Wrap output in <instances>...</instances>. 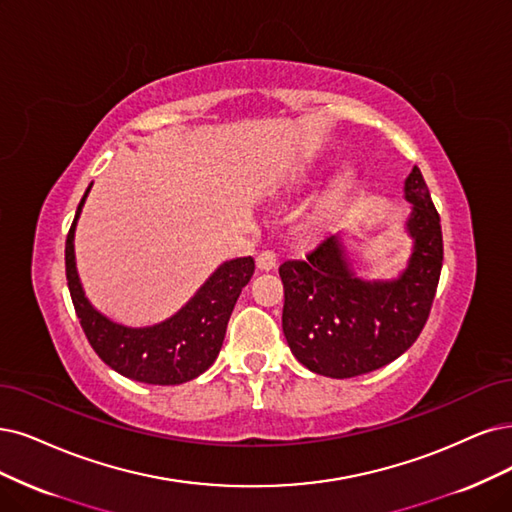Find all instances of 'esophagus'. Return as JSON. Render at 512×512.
Listing matches in <instances>:
<instances>
[{
    "label": "esophagus",
    "instance_id": "obj_1",
    "mask_svg": "<svg viewBox=\"0 0 512 512\" xmlns=\"http://www.w3.org/2000/svg\"><path fill=\"white\" fill-rule=\"evenodd\" d=\"M255 261H257V268L263 272H270L276 268V255L272 251H261Z\"/></svg>",
    "mask_w": 512,
    "mask_h": 512
}]
</instances>
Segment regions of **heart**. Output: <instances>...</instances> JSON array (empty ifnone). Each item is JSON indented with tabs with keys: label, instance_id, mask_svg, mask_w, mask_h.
<instances>
[{
	"label": "heart",
	"instance_id": "b5f03b06",
	"mask_svg": "<svg viewBox=\"0 0 512 512\" xmlns=\"http://www.w3.org/2000/svg\"><path fill=\"white\" fill-rule=\"evenodd\" d=\"M346 196H348V181H337L316 204V221L329 223L339 213V208L344 206Z\"/></svg>",
	"mask_w": 512,
	"mask_h": 512
}]
</instances>
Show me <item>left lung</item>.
Instances as JSON below:
<instances>
[{
  "label": "left lung",
  "mask_w": 512,
  "mask_h": 512,
  "mask_svg": "<svg viewBox=\"0 0 512 512\" xmlns=\"http://www.w3.org/2000/svg\"><path fill=\"white\" fill-rule=\"evenodd\" d=\"M403 192L413 246L396 278L358 276L342 234L278 270L285 285L282 331L297 361L318 375L344 380L380 369L407 352L426 325L443 268L441 219L418 166Z\"/></svg>",
  "instance_id": "1"
}]
</instances>
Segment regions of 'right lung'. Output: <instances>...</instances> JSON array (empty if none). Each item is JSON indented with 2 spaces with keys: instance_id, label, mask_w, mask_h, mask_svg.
Returning a JSON list of instances; mask_svg holds the SVG:
<instances>
[{
  "instance_id": "add662e5",
  "label": "right lung",
  "mask_w": 512,
  "mask_h": 512,
  "mask_svg": "<svg viewBox=\"0 0 512 512\" xmlns=\"http://www.w3.org/2000/svg\"><path fill=\"white\" fill-rule=\"evenodd\" d=\"M90 187L92 183L78 204L65 242L67 285L90 346L105 365L128 380L156 386H177L194 380L219 356L227 320L232 316L242 287L255 272L253 257L223 261L204 280L194 297L162 323L149 327L116 323L90 304L78 276V266H75V227H78Z\"/></svg>"
}]
</instances>
